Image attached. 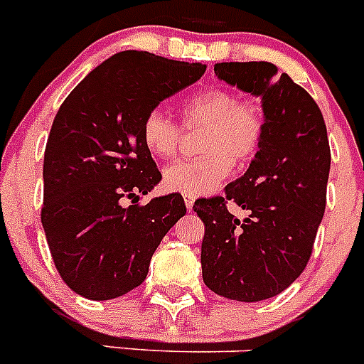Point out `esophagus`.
<instances>
[{
	"label": "esophagus",
	"instance_id": "obj_1",
	"mask_svg": "<svg viewBox=\"0 0 364 364\" xmlns=\"http://www.w3.org/2000/svg\"><path fill=\"white\" fill-rule=\"evenodd\" d=\"M184 202H186V208H188V210H191L193 204H195V197H184Z\"/></svg>",
	"mask_w": 364,
	"mask_h": 364
}]
</instances>
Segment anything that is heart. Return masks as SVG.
I'll list each match as a JSON object with an SVG mask.
<instances>
[{
  "instance_id": "1",
  "label": "heart",
  "mask_w": 364,
  "mask_h": 364,
  "mask_svg": "<svg viewBox=\"0 0 364 364\" xmlns=\"http://www.w3.org/2000/svg\"><path fill=\"white\" fill-rule=\"evenodd\" d=\"M186 129H204L198 160H182L164 169V188L188 197L210 195L239 166L252 162L266 133V118L259 104L239 102L226 89H205L180 107ZM146 149L156 159H173L180 146V127L154 109L147 112L140 131Z\"/></svg>"
}]
</instances>
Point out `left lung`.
<instances>
[{
  "label": "left lung",
  "instance_id": "8db88e82",
  "mask_svg": "<svg viewBox=\"0 0 364 364\" xmlns=\"http://www.w3.org/2000/svg\"><path fill=\"white\" fill-rule=\"evenodd\" d=\"M217 78L259 96L262 146L226 198H200L202 279L217 295L259 302L284 291L306 268L326 208L330 146L321 109L288 74L268 62L215 65ZM246 209L242 221L225 200Z\"/></svg>",
  "mask_w": 364,
  "mask_h": 364
}]
</instances>
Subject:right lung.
<instances>
[{"mask_svg": "<svg viewBox=\"0 0 364 364\" xmlns=\"http://www.w3.org/2000/svg\"><path fill=\"white\" fill-rule=\"evenodd\" d=\"M204 70L124 50L87 74L56 112L45 147L41 224L60 277L82 297L109 301L142 284L160 240L186 215L175 193L146 205L132 200L162 180L140 131L147 112Z\"/></svg>", "mask_w": 364, "mask_h": 364, "instance_id": "1", "label": "right lung"}]
</instances>
